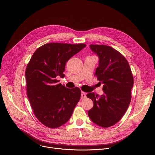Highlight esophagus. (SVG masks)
<instances>
[{
  "label": "esophagus",
  "mask_w": 155,
  "mask_h": 155,
  "mask_svg": "<svg viewBox=\"0 0 155 155\" xmlns=\"http://www.w3.org/2000/svg\"><path fill=\"white\" fill-rule=\"evenodd\" d=\"M86 97V93L84 92H81V98L82 99H84Z\"/></svg>",
  "instance_id": "esophagus-1"
}]
</instances>
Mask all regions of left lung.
<instances>
[{"instance_id": "obj_1", "label": "left lung", "mask_w": 155, "mask_h": 155, "mask_svg": "<svg viewBox=\"0 0 155 155\" xmlns=\"http://www.w3.org/2000/svg\"><path fill=\"white\" fill-rule=\"evenodd\" d=\"M90 48L99 57L94 74L104 84V94L100 97L94 92L87 94L94 103L88 115L97 125L109 127L120 120L128 107L134 78L125 58L113 48L90 45Z\"/></svg>"}]
</instances>
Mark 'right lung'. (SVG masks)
Instances as JSON below:
<instances>
[{
    "mask_svg": "<svg viewBox=\"0 0 155 155\" xmlns=\"http://www.w3.org/2000/svg\"><path fill=\"white\" fill-rule=\"evenodd\" d=\"M86 46L51 43L35 51L25 71L27 93L33 113L47 127L55 128L66 124L79 102V87L66 88L57 77H64L69 59Z\"/></svg>",
    "mask_w": 155,
    "mask_h": 155,
    "instance_id": "1",
    "label": "right lung"
}]
</instances>
